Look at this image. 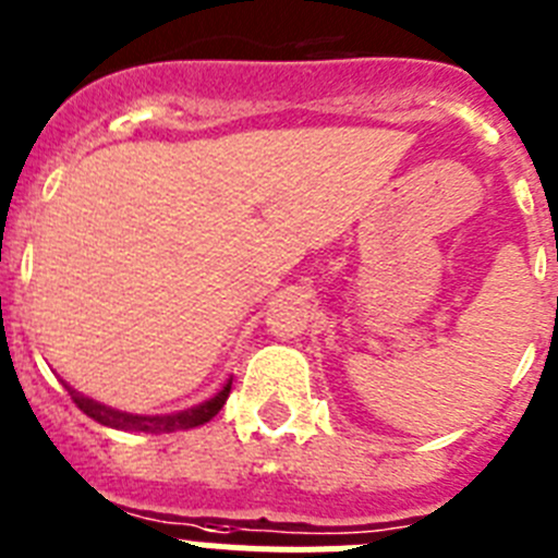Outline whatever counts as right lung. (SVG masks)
I'll list each match as a JSON object with an SVG mask.
<instances>
[{
    "label": "right lung",
    "instance_id": "1",
    "mask_svg": "<svg viewBox=\"0 0 558 558\" xmlns=\"http://www.w3.org/2000/svg\"><path fill=\"white\" fill-rule=\"evenodd\" d=\"M229 390H232V379L209 398V401L198 403V407L182 409V412H173V415H130V412H119V409L105 407V403L94 401V398H85L82 392L71 390V398H74L76 407L85 412L88 417H94L96 423L110 428H124V432H146V434H162V432H185V428L204 426L207 421L221 412V407L227 403Z\"/></svg>",
    "mask_w": 558,
    "mask_h": 558
}]
</instances>
